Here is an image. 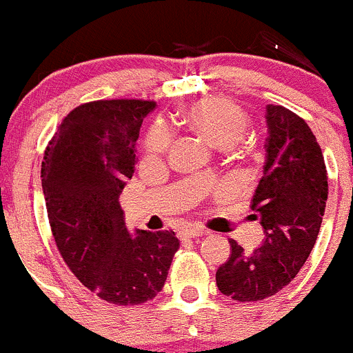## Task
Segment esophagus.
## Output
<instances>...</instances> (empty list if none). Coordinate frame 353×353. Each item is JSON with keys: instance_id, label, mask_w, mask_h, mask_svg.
I'll return each instance as SVG.
<instances>
[{"instance_id": "1", "label": "esophagus", "mask_w": 353, "mask_h": 353, "mask_svg": "<svg viewBox=\"0 0 353 353\" xmlns=\"http://www.w3.org/2000/svg\"><path fill=\"white\" fill-rule=\"evenodd\" d=\"M208 234V230L201 229V227H186V229L181 232V236L183 237H201V236H206Z\"/></svg>"}]
</instances>
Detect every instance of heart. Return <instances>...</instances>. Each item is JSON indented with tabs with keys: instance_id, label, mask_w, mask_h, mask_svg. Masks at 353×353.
Returning <instances> with one entry per match:
<instances>
[{
	"instance_id": "1",
	"label": "heart",
	"mask_w": 353,
	"mask_h": 353,
	"mask_svg": "<svg viewBox=\"0 0 353 353\" xmlns=\"http://www.w3.org/2000/svg\"><path fill=\"white\" fill-rule=\"evenodd\" d=\"M183 121L194 134L215 148H232L245 137L249 117L243 109L225 99H203L184 110ZM165 126L155 124L147 138V150L160 154L169 147Z\"/></svg>"
}]
</instances>
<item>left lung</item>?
<instances>
[{
    "mask_svg": "<svg viewBox=\"0 0 353 353\" xmlns=\"http://www.w3.org/2000/svg\"><path fill=\"white\" fill-rule=\"evenodd\" d=\"M266 160L251 208L261 220V248L245 252L230 239V256L216 270L227 297L254 302L295 279L318 239L328 199L325 159L311 128L282 105H266Z\"/></svg>",
    "mask_w": 353,
    "mask_h": 353,
    "instance_id": "left-lung-1",
    "label": "left lung"
}]
</instances>
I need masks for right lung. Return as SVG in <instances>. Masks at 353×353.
Segmentation results:
<instances>
[{
  "instance_id": "1",
  "label": "right lung",
  "mask_w": 353,
  "mask_h": 353,
  "mask_svg": "<svg viewBox=\"0 0 353 353\" xmlns=\"http://www.w3.org/2000/svg\"><path fill=\"white\" fill-rule=\"evenodd\" d=\"M155 102L78 105L46 148L41 177L56 245L73 275L110 304L154 299L179 249L172 230L130 232L119 205L133 177L134 143Z\"/></svg>"
}]
</instances>
